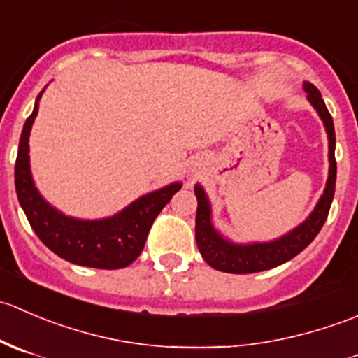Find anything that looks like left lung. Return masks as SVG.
I'll list each match as a JSON object with an SVG mask.
<instances>
[{"mask_svg": "<svg viewBox=\"0 0 358 358\" xmlns=\"http://www.w3.org/2000/svg\"><path fill=\"white\" fill-rule=\"evenodd\" d=\"M303 90L306 92V99L312 103L313 109L322 119L329 140V176H327L326 189L317 202L315 209L310 213L308 218L287 232L286 236L279 237L270 243H251V244H236L232 241L225 239L218 230L213 227L211 222V204L204 189L197 183L196 197H197V215H196V241L202 258L206 259L209 266L227 273H255L270 270L273 266H279L282 263L289 262L296 255L303 251L320 232L322 225L326 223L329 215L331 202L334 197L336 187V135L334 122L324 103L322 95L312 83H303Z\"/></svg>", "mask_w": 358, "mask_h": 358, "instance_id": "left-lung-1", "label": "left lung"}]
</instances>
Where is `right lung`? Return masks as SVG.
Listing matches in <instances>:
<instances>
[{
  "label": "right lung",
  "instance_id": "right-lung-1",
  "mask_svg": "<svg viewBox=\"0 0 358 358\" xmlns=\"http://www.w3.org/2000/svg\"><path fill=\"white\" fill-rule=\"evenodd\" d=\"M43 92L36 99L34 110L25 121L19 142L15 190L20 206L36 236L57 256L92 268H124L138 258L154 220L182 189V183H169L145 194L109 218L78 220L60 213L38 192L29 164V135L38 115Z\"/></svg>",
  "mask_w": 358,
  "mask_h": 358
}]
</instances>
